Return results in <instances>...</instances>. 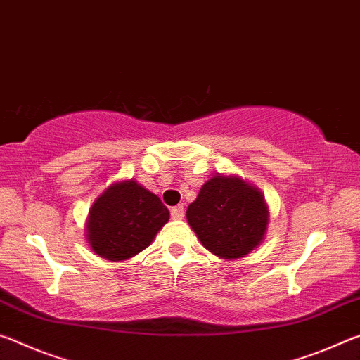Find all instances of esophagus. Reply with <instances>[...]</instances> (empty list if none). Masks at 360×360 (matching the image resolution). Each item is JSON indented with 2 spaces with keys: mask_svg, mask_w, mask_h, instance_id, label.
I'll return each mask as SVG.
<instances>
[{
  "mask_svg": "<svg viewBox=\"0 0 360 360\" xmlns=\"http://www.w3.org/2000/svg\"><path fill=\"white\" fill-rule=\"evenodd\" d=\"M170 215H172L174 220H181L185 217L184 205H175V207L170 209Z\"/></svg>",
  "mask_w": 360,
  "mask_h": 360,
  "instance_id": "esophagus-1",
  "label": "esophagus"
}]
</instances>
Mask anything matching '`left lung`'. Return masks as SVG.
Here are the masks:
<instances>
[{"instance_id": "8db88e82", "label": "left lung", "mask_w": 360, "mask_h": 360, "mask_svg": "<svg viewBox=\"0 0 360 360\" xmlns=\"http://www.w3.org/2000/svg\"><path fill=\"white\" fill-rule=\"evenodd\" d=\"M186 220L205 249L225 260H238L262 244L269 212L258 188L236 175L205 181Z\"/></svg>"}]
</instances>
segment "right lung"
<instances>
[{
  "mask_svg": "<svg viewBox=\"0 0 360 360\" xmlns=\"http://www.w3.org/2000/svg\"><path fill=\"white\" fill-rule=\"evenodd\" d=\"M169 217L156 194L135 180L116 181L92 204L86 236L98 257L111 262L127 260L153 243Z\"/></svg>",
  "mask_w": 360,
  "mask_h": 360,
  "instance_id": "1",
  "label": "right lung"
}]
</instances>
